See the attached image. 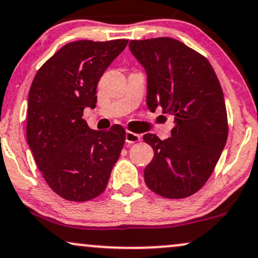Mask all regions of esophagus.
<instances>
[{
    "instance_id": "34e87169",
    "label": "esophagus",
    "mask_w": 258,
    "mask_h": 258,
    "mask_svg": "<svg viewBox=\"0 0 258 258\" xmlns=\"http://www.w3.org/2000/svg\"><path fill=\"white\" fill-rule=\"evenodd\" d=\"M141 138H140L139 134H135V133L128 132L126 130L125 133V142L126 144H135V142H139Z\"/></svg>"
}]
</instances>
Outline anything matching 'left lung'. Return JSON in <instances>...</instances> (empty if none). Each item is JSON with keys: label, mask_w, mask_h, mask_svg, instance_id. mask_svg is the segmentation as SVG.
I'll list each match as a JSON object with an SVG mask.
<instances>
[{"label": "left lung", "mask_w": 258, "mask_h": 258, "mask_svg": "<svg viewBox=\"0 0 258 258\" xmlns=\"http://www.w3.org/2000/svg\"><path fill=\"white\" fill-rule=\"evenodd\" d=\"M147 74V106L173 116L171 138L145 134L154 151L145 168L152 191L184 199L205 185L227 141L226 105L218 76L206 57L182 41L161 37L130 40Z\"/></svg>", "instance_id": "1"}]
</instances>
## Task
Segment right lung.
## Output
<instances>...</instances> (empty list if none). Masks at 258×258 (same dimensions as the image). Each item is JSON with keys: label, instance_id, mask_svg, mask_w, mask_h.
I'll return each mask as SVG.
<instances>
[{"label": "right lung", "instance_id": "obj_1", "mask_svg": "<svg viewBox=\"0 0 258 258\" xmlns=\"http://www.w3.org/2000/svg\"><path fill=\"white\" fill-rule=\"evenodd\" d=\"M128 40H78L41 66L28 93L27 142L57 195L85 202L99 196L118 160L125 130H93L82 118L97 104V85Z\"/></svg>", "mask_w": 258, "mask_h": 258}]
</instances>
